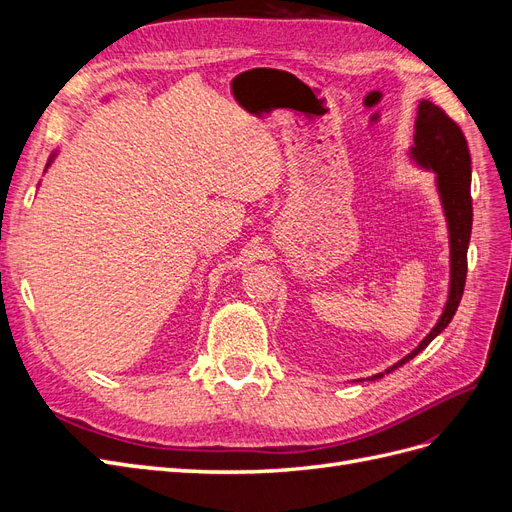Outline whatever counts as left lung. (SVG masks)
<instances>
[{"instance_id": "8db88e82", "label": "left lung", "mask_w": 512, "mask_h": 512, "mask_svg": "<svg viewBox=\"0 0 512 512\" xmlns=\"http://www.w3.org/2000/svg\"><path fill=\"white\" fill-rule=\"evenodd\" d=\"M408 158L416 168L436 175V192L446 220L448 250H451L448 252V258H451L448 260V265H451V275L448 277L451 280H448V297L436 327L404 359L384 369L382 374L371 376L369 380H380L384 374H391L393 369L414 359L418 352H423L453 320L463 286H466L468 245L472 235V160L466 136L440 106L429 100H421L414 119V145L408 149Z\"/></svg>"}]
</instances>
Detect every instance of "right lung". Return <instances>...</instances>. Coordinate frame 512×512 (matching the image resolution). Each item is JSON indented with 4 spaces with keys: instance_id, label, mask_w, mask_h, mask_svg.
Segmentation results:
<instances>
[{
    "instance_id": "add662e5",
    "label": "right lung",
    "mask_w": 512,
    "mask_h": 512,
    "mask_svg": "<svg viewBox=\"0 0 512 512\" xmlns=\"http://www.w3.org/2000/svg\"><path fill=\"white\" fill-rule=\"evenodd\" d=\"M104 100H108V96H106V98H104ZM57 153H59V149H55V151H53V153H51V158H49V162H46V168H49V166H51V164H53V160H55V158H57ZM46 168H44V170H46Z\"/></svg>"
}]
</instances>
